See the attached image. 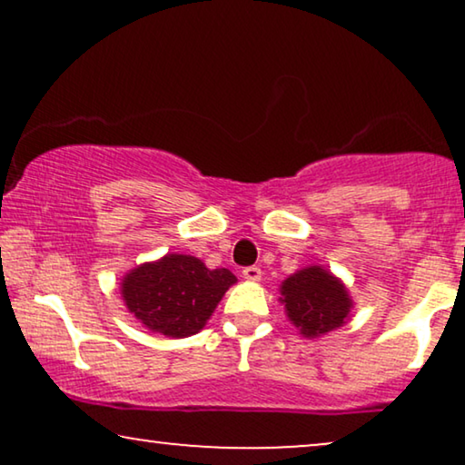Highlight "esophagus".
I'll return each instance as SVG.
<instances>
[{"label":"esophagus","instance_id":"esophagus-1","mask_svg":"<svg viewBox=\"0 0 465 465\" xmlns=\"http://www.w3.org/2000/svg\"><path fill=\"white\" fill-rule=\"evenodd\" d=\"M243 277L247 279V282H260V277H262V271H260L258 266H245Z\"/></svg>","mask_w":465,"mask_h":465}]
</instances>
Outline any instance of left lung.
<instances>
[{
    "label": "left lung",
    "mask_w": 465,
    "mask_h": 465,
    "mask_svg": "<svg viewBox=\"0 0 465 465\" xmlns=\"http://www.w3.org/2000/svg\"><path fill=\"white\" fill-rule=\"evenodd\" d=\"M282 304L290 322L307 339L332 332L349 320L353 301L339 277L323 266H307L282 283Z\"/></svg>",
    "instance_id": "8db88e82"
}]
</instances>
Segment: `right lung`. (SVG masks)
Listing matches in <instances>:
<instances>
[{
    "instance_id": "right-lung-1",
    "label": "right lung",
    "mask_w": 465,
    "mask_h": 465,
    "mask_svg": "<svg viewBox=\"0 0 465 465\" xmlns=\"http://www.w3.org/2000/svg\"><path fill=\"white\" fill-rule=\"evenodd\" d=\"M237 277L228 269H207L199 258L167 253L139 264L123 277L126 309L152 332L183 339L203 330Z\"/></svg>"
}]
</instances>
